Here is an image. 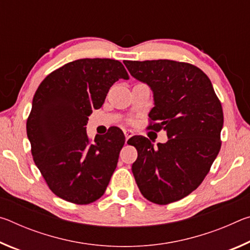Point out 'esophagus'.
Here are the masks:
<instances>
[{
  "instance_id": "34e87169",
  "label": "esophagus",
  "mask_w": 250,
  "mask_h": 250,
  "mask_svg": "<svg viewBox=\"0 0 250 250\" xmlns=\"http://www.w3.org/2000/svg\"><path fill=\"white\" fill-rule=\"evenodd\" d=\"M124 132H125V141H128V140H129V139H130V138H131V137H132V135H133V132H132V131H131V130H125V131H124Z\"/></svg>"
}]
</instances>
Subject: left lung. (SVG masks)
I'll list each match as a JSON object with an SVG mask.
<instances>
[{
	"instance_id": "8db88e82",
	"label": "left lung",
	"mask_w": 250,
	"mask_h": 250,
	"mask_svg": "<svg viewBox=\"0 0 250 250\" xmlns=\"http://www.w3.org/2000/svg\"><path fill=\"white\" fill-rule=\"evenodd\" d=\"M124 64L153 91L149 128L166 130L168 138L158 146L145 137L130 139L138 151L132 164L135 182L152 203L180 201L200 186L221 150V101L206 74L188 62L159 59Z\"/></svg>"
}]
</instances>
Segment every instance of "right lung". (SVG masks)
I'll return each instance as SVG.
<instances>
[{"label":"right lung","mask_w":250,"mask_h":250,"mask_svg":"<svg viewBox=\"0 0 250 250\" xmlns=\"http://www.w3.org/2000/svg\"><path fill=\"white\" fill-rule=\"evenodd\" d=\"M119 79H129L119 61L77 59L50 73L34 95L26 122L32 155L50 191L62 200L97 201L116 170L124 132L115 126L91 141L86 125Z\"/></svg>","instance_id":"right-lung-1"}]
</instances>
